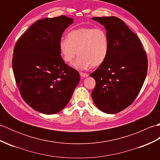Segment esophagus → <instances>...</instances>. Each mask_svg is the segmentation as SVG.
I'll list each match as a JSON object with an SVG mask.
<instances>
[{"mask_svg":"<svg viewBox=\"0 0 160 160\" xmlns=\"http://www.w3.org/2000/svg\"><path fill=\"white\" fill-rule=\"evenodd\" d=\"M80 75L82 78H87L89 76V75H88L87 73H80Z\"/></svg>","mask_w":160,"mask_h":160,"instance_id":"esophagus-1","label":"esophagus"}]
</instances>
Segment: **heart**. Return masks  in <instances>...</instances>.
Returning a JSON list of instances; mask_svg holds the SVG:
<instances>
[{"label": "heart", "instance_id": "b5f03b06", "mask_svg": "<svg viewBox=\"0 0 160 160\" xmlns=\"http://www.w3.org/2000/svg\"><path fill=\"white\" fill-rule=\"evenodd\" d=\"M108 50V35L100 28L83 27L73 29L68 33L67 38H62L59 42L60 56L66 63L72 62L79 54L73 66L81 71L100 65L106 60Z\"/></svg>", "mask_w": 160, "mask_h": 160}]
</instances>
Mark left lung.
Wrapping results in <instances>:
<instances>
[{"label":"left lung","instance_id":"obj_1","mask_svg":"<svg viewBox=\"0 0 160 160\" xmlns=\"http://www.w3.org/2000/svg\"><path fill=\"white\" fill-rule=\"evenodd\" d=\"M92 19L104 26L109 50L106 60L90 74L96 80L91 96L98 109L116 113L131 104L141 90L147 73V53L138 36L121 19Z\"/></svg>","mask_w":160,"mask_h":160}]
</instances>
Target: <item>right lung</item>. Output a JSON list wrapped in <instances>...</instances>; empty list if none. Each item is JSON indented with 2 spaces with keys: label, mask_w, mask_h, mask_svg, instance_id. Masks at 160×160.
<instances>
[{
  "label": "right lung",
  "mask_w": 160,
  "mask_h": 160,
  "mask_svg": "<svg viewBox=\"0 0 160 160\" xmlns=\"http://www.w3.org/2000/svg\"><path fill=\"white\" fill-rule=\"evenodd\" d=\"M73 23L65 16L38 20L17 41L12 68L20 95L33 109L58 113L67 106L80 82L78 71L65 64L59 42Z\"/></svg>",
  "instance_id": "1"
}]
</instances>
